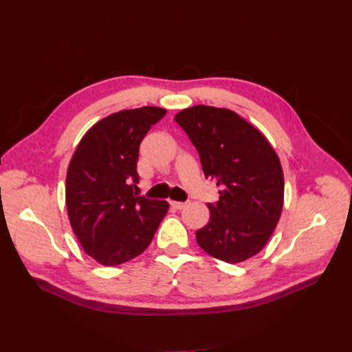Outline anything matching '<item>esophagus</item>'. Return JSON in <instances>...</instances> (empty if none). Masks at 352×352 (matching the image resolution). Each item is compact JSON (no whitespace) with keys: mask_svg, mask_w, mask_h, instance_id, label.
Masks as SVG:
<instances>
[{"mask_svg":"<svg viewBox=\"0 0 352 352\" xmlns=\"http://www.w3.org/2000/svg\"><path fill=\"white\" fill-rule=\"evenodd\" d=\"M170 205L175 208V209H177V210H180V209H183V208H185L188 204L186 202H175V200H173V202H170Z\"/></svg>","mask_w":352,"mask_h":352,"instance_id":"esophagus-1","label":"esophagus"}]
</instances>
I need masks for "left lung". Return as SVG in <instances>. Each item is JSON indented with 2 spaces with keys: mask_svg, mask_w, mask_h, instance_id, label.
<instances>
[{
  "mask_svg": "<svg viewBox=\"0 0 352 352\" xmlns=\"http://www.w3.org/2000/svg\"><path fill=\"white\" fill-rule=\"evenodd\" d=\"M175 120L196 147L206 179L219 188L196 241L210 256L239 263L270 241L283 208V172L262 133L229 109L197 104Z\"/></svg>",
  "mask_w": 352,
  "mask_h": 352,
  "instance_id": "8db88e82",
  "label": "left lung"
}]
</instances>
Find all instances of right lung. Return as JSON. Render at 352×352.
I'll list each match as a JSON object with an SVG mask.
<instances>
[{
	"label": "right lung",
	"mask_w": 352,
	"mask_h": 352,
	"mask_svg": "<svg viewBox=\"0 0 352 352\" xmlns=\"http://www.w3.org/2000/svg\"><path fill=\"white\" fill-rule=\"evenodd\" d=\"M166 109L113 113L80 140L65 177V206L85 252L104 266L139 256L169 210L166 200L138 196L139 147Z\"/></svg>",
	"instance_id": "right-lung-1"
}]
</instances>
